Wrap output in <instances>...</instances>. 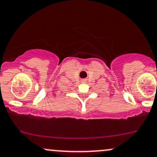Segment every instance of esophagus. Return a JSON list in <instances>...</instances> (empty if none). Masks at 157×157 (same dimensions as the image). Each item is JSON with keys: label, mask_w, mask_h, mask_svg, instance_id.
Here are the masks:
<instances>
[{"label": "esophagus", "mask_w": 157, "mask_h": 157, "mask_svg": "<svg viewBox=\"0 0 157 157\" xmlns=\"http://www.w3.org/2000/svg\"><path fill=\"white\" fill-rule=\"evenodd\" d=\"M82 82H87V79H82V80H81Z\"/></svg>", "instance_id": "34e87169"}]
</instances>
